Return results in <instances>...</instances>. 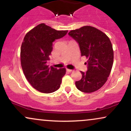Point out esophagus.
Masks as SVG:
<instances>
[{
	"mask_svg": "<svg viewBox=\"0 0 131 131\" xmlns=\"http://www.w3.org/2000/svg\"><path fill=\"white\" fill-rule=\"evenodd\" d=\"M67 71L68 72V73H71V72L73 71V70H70V69H67Z\"/></svg>",
	"mask_w": 131,
	"mask_h": 131,
	"instance_id": "obj_1",
	"label": "esophagus"
}]
</instances>
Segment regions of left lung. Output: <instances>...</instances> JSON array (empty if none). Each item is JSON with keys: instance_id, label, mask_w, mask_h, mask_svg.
I'll return each mask as SVG.
<instances>
[{"instance_id": "1", "label": "left lung", "mask_w": 131, "mask_h": 131, "mask_svg": "<svg viewBox=\"0 0 131 131\" xmlns=\"http://www.w3.org/2000/svg\"><path fill=\"white\" fill-rule=\"evenodd\" d=\"M68 35L79 44L81 56L88 58L86 72L75 82L78 90L91 93L100 89L107 81L113 63V50L108 37L94 27L83 26L72 30Z\"/></svg>"}]
</instances>
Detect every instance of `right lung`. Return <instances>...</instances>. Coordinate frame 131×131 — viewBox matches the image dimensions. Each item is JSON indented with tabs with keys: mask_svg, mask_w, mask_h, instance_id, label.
Listing matches in <instances>:
<instances>
[{
	"mask_svg": "<svg viewBox=\"0 0 131 131\" xmlns=\"http://www.w3.org/2000/svg\"><path fill=\"white\" fill-rule=\"evenodd\" d=\"M68 31H57L41 23L29 31L21 47V64L28 82L37 91L53 92L60 87L65 68L49 67L47 63L53 49V42L63 37Z\"/></svg>",
	"mask_w": 131,
	"mask_h": 131,
	"instance_id": "obj_1",
	"label": "right lung"
}]
</instances>
